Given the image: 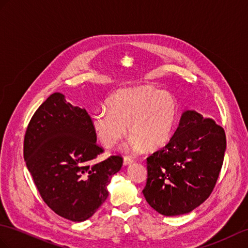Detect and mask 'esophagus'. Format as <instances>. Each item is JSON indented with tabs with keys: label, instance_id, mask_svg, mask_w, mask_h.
<instances>
[{
	"label": "esophagus",
	"instance_id": "obj_1",
	"mask_svg": "<svg viewBox=\"0 0 248 248\" xmlns=\"http://www.w3.org/2000/svg\"><path fill=\"white\" fill-rule=\"evenodd\" d=\"M131 163H134V159L131 158L129 155H125L124 156V164L125 165H130Z\"/></svg>",
	"mask_w": 248,
	"mask_h": 248
}]
</instances>
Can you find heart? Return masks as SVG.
Masks as SVG:
<instances>
[{
  "instance_id": "b5f03b06",
  "label": "heart",
  "mask_w": 248,
  "mask_h": 248,
  "mask_svg": "<svg viewBox=\"0 0 248 248\" xmlns=\"http://www.w3.org/2000/svg\"><path fill=\"white\" fill-rule=\"evenodd\" d=\"M106 109L93 116V128L104 147L111 148L127 134L129 148L156 150L170 142L178 117L173 96L149 86L126 88L113 93Z\"/></svg>"
}]
</instances>
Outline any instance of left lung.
I'll use <instances>...</instances> for the list:
<instances>
[{"instance_id":"left-lung-1","label":"left lung","mask_w":248,"mask_h":248,"mask_svg":"<svg viewBox=\"0 0 248 248\" xmlns=\"http://www.w3.org/2000/svg\"><path fill=\"white\" fill-rule=\"evenodd\" d=\"M225 149L223 127L195 110L185 111L170 141L147 156V203L164 216L190 213L213 192Z\"/></svg>"}]
</instances>
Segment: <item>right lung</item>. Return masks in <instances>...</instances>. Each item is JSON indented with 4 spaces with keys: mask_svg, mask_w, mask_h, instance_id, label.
<instances>
[{
    "mask_svg": "<svg viewBox=\"0 0 248 248\" xmlns=\"http://www.w3.org/2000/svg\"><path fill=\"white\" fill-rule=\"evenodd\" d=\"M93 120L54 93L41 104L24 137V159L41 198L57 215L74 222L90 218L108 197L122 155L95 163L104 153Z\"/></svg>",
    "mask_w": 248,
    "mask_h": 248,
    "instance_id": "add662e5",
    "label": "right lung"
}]
</instances>
